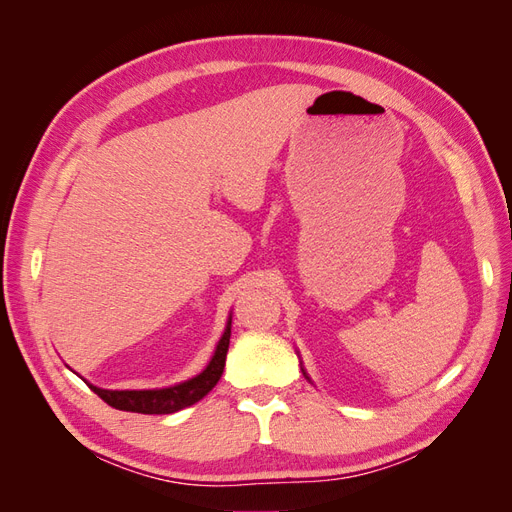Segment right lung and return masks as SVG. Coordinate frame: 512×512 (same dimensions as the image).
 I'll return each mask as SVG.
<instances>
[{"label": "right lung", "instance_id": "right-lung-1", "mask_svg": "<svg viewBox=\"0 0 512 512\" xmlns=\"http://www.w3.org/2000/svg\"><path fill=\"white\" fill-rule=\"evenodd\" d=\"M229 337H231V320L227 322L225 335L220 337L216 346V352L212 361H209L207 368L199 374L190 378L186 383H179L175 387L166 389H144V391H110L101 389L95 385H88L97 396L114 406L119 411H131V413H142V415H168L186 409V406L199 402L203 396L214 389V385L220 381L222 370H225V359L229 350Z\"/></svg>", "mask_w": 512, "mask_h": 512}]
</instances>
